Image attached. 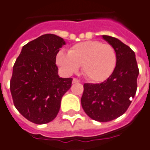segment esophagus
I'll list each match as a JSON object with an SVG mask.
<instances>
[{
  "mask_svg": "<svg viewBox=\"0 0 150 150\" xmlns=\"http://www.w3.org/2000/svg\"><path fill=\"white\" fill-rule=\"evenodd\" d=\"M80 83V81L76 78L73 79V83Z\"/></svg>",
  "mask_w": 150,
  "mask_h": 150,
  "instance_id": "obj_1",
  "label": "esophagus"
}]
</instances>
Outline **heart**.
Here are the masks:
<instances>
[{
    "label": "heart",
    "instance_id": "heart-1",
    "mask_svg": "<svg viewBox=\"0 0 150 150\" xmlns=\"http://www.w3.org/2000/svg\"><path fill=\"white\" fill-rule=\"evenodd\" d=\"M56 63L66 75H71L82 65V71L89 81L102 82L113 74L117 63V54L109 44L89 40L74 45L69 52L59 50Z\"/></svg>",
    "mask_w": 150,
    "mask_h": 150
}]
</instances>
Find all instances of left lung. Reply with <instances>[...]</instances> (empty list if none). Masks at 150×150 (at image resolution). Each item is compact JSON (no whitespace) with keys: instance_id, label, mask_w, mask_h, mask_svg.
<instances>
[{"instance_id":"obj_1","label":"left lung","mask_w":150,"mask_h":150,"mask_svg":"<svg viewBox=\"0 0 150 150\" xmlns=\"http://www.w3.org/2000/svg\"><path fill=\"white\" fill-rule=\"evenodd\" d=\"M115 49L117 63L113 74L100 83L83 84L81 105L90 118L106 122L122 115L132 103L137 90L139 74L135 52L119 39L102 35Z\"/></svg>"}]
</instances>
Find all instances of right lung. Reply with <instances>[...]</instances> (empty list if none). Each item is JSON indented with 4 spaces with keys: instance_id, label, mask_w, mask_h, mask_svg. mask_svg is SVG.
<instances>
[{
    "instance_id": "1",
    "label": "right lung",
    "mask_w": 150,
    "mask_h": 150,
    "mask_svg": "<svg viewBox=\"0 0 150 150\" xmlns=\"http://www.w3.org/2000/svg\"><path fill=\"white\" fill-rule=\"evenodd\" d=\"M66 42L53 34L42 35L27 43L13 67L10 90L16 109L35 124L52 121L73 79L58 75L56 56Z\"/></svg>"
}]
</instances>
